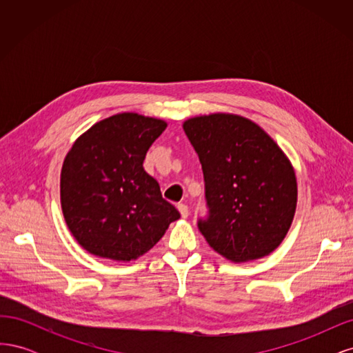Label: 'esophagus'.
Returning <instances> with one entry per match:
<instances>
[{
  "label": "esophagus",
  "mask_w": 353,
  "mask_h": 353,
  "mask_svg": "<svg viewBox=\"0 0 353 353\" xmlns=\"http://www.w3.org/2000/svg\"><path fill=\"white\" fill-rule=\"evenodd\" d=\"M176 208H178V210H179V213H181V216H183V218H187V216L190 215L188 206H187V205H184V203H179V205H178Z\"/></svg>",
  "instance_id": "34e87169"
}]
</instances>
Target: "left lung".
<instances>
[{
  "label": "left lung",
  "instance_id": "8db88e82",
  "mask_svg": "<svg viewBox=\"0 0 353 353\" xmlns=\"http://www.w3.org/2000/svg\"><path fill=\"white\" fill-rule=\"evenodd\" d=\"M184 131L199 156L208 213L197 227L210 248L234 262L270 254L292 225L294 170L272 138L249 119L209 114Z\"/></svg>",
  "mask_w": 353,
  "mask_h": 353
}]
</instances>
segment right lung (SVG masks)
Listing matches in <instances>:
<instances>
[{
    "label": "right lung",
    "instance_id": "1",
    "mask_svg": "<svg viewBox=\"0 0 353 353\" xmlns=\"http://www.w3.org/2000/svg\"><path fill=\"white\" fill-rule=\"evenodd\" d=\"M165 130L163 121L121 113L95 123L70 148L61 169V209L73 237L90 253L137 259L179 219L143 168Z\"/></svg>",
    "mask_w": 353,
    "mask_h": 353
}]
</instances>
